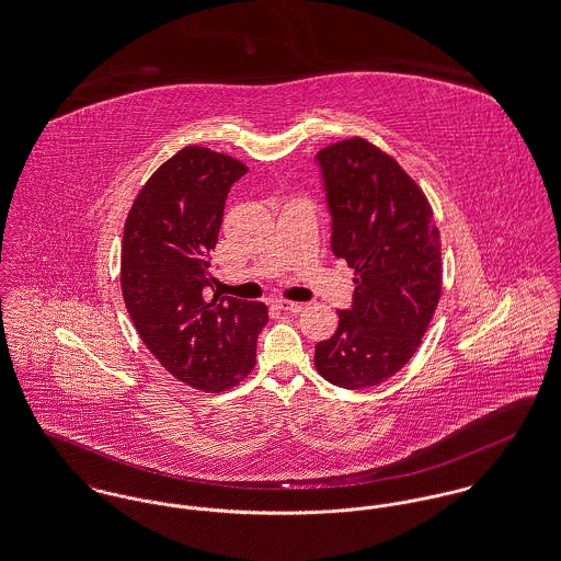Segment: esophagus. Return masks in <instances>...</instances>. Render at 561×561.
Returning <instances> with one entry per match:
<instances>
[{
	"label": "esophagus",
	"instance_id": "1",
	"mask_svg": "<svg viewBox=\"0 0 561 561\" xmlns=\"http://www.w3.org/2000/svg\"><path fill=\"white\" fill-rule=\"evenodd\" d=\"M277 307L282 311H290V313H300L305 309L302 302H295V300H277Z\"/></svg>",
	"mask_w": 561,
	"mask_h": 561
}]
</instances>
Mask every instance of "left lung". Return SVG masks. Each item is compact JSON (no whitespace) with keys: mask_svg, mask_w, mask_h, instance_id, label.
Listing matches in <instances>:
<instances>
[{"mask_svg":"<svg viewBox=\"0 0 561 561\" xmlns=\"http://www.w3.org/2000/svg\"><path fill=\"white\" fill-rule=\"evenodd\" d=\"M332 252L354 268V302L316 345L318 373L339 388H373L417 352L443 288L440 232L420 184L364 137L318 152Z\"/></svg>","mask_w":561,"mask_h":561,"instance_id":"left-lung-1","label":"left lung"}]
</instances>
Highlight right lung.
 <instances>
[{
	"mask_svg": "<svg viewBox=\"0 0 561 561\" xmlns=\"http://www.w3.org/2000/svg\"><path fill=\"white\" fill-rule=\"evenodd\" d=\"M248 171L229 154L184 146L141 186L125 220L121 288L144 345L182 383L225 392L256 364L264 302L205 297L232 184Z\"/></svg>",
	"mask_w": 561,
	"mask_h": 561,
	"instance_id": "1",
	"label": "right lung"
}]
</instances>
